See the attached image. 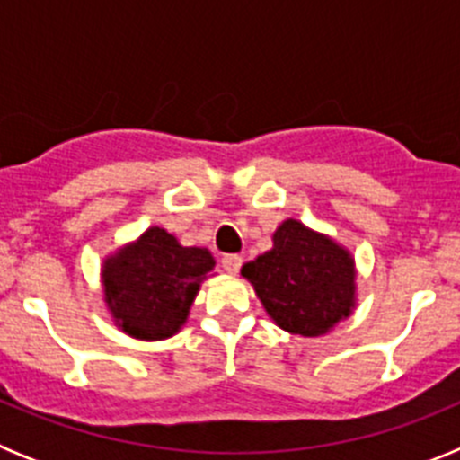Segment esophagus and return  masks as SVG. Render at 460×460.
Here are the masks:
<instances>
[{
  "label": "esophagus",
  "mask_w": 460,
  "mask_h": 460,
  "mask_svg": "<svg viewBox=\"0 0 460 460\" xmlns=\"http://www.w3.org/2000/svg\"><path fill=\"white\" fill-rule=\"evenodd\" d=\"M221 267L227 274H237V271L242 270V255H223Z\"/></svg>",
  "instance_id": "34e87169"
}]
</instances>
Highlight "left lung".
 Returning <instances> with one entry per match:
<instances>
[{
	"instance_id": "left-lung-1",
	"label": "left lung",
	"mask_w": 460,
	"mask_h": 460,
	"mask_svg": "<svg viewBox=\"0 0 460 460\" xmlns=\"http://www.w3.org/2000/svg\"><path fill=\"white\" fill-rule=\"evenodd\" d=\"M267 253L242 267L267 315L290 334L324 336L357 306V265L343 243L286 218Z\"/></svg>"
}]
</instances>
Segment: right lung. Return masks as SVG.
Wrapping results in <instances>:
<instances>
[{
	"instance_id": "add662e5",
	"label": "right lung",
	"mask_w": 460,
	"mask_h": 460,
	"mask_svg": "<svg viewBox=\"0 0 460 460\" xmlns=\"http://www.w3.org/2000/svg\"><path fill=\"white\" fill-rule=\"evenodd\" d=\"M214 265L217 260L202 246H181L165 227H147L103 258L101 286L110 318L131 339H170L189 320Z\"/></svg>"
}]
</instances>
